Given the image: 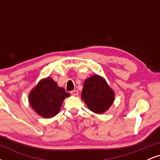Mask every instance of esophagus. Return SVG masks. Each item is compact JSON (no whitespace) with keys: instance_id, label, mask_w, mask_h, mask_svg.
<instances>
[{"instance_id":"obj_1","label":"esophagus","mask_w":160,"mask_h":160,"mask_svg":"<svg viewBox=\"0 0 160 160\" xmlns=\"http://www.w3.org/2000/svg\"><path fill=\"white\" fill-rule=\"evenodd\" d=\"M71 94L72 95H74V96H76V95H78V91L77 90V89H75V90H73L71 92Z\"/></svg>"}]
</instances>
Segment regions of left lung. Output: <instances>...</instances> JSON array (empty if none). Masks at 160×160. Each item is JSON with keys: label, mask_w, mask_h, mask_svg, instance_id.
<instances>
[{"label": "left lung", "mask_w": 160, "mask_h": 160, "mask_svg": "<svg viewBox=\"0 0 160 160\" xmlns=\"http://www.w3.org/2000/svg\"><path fill=\"white\" fill-rule=\"evenodd\" d=\"M81 98L91 111L102 114L113 104L115 93L104 78L95 74L84 81Z\"/></svg>", "instance_id": "left-lung-1"}]
</instances>
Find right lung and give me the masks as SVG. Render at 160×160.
Instances as JSON below:
<instances>
[{"label":"right lung","instance_id":"1","mask_svg":"<svg viewBox=\"0 0 160 160\" xmlns=\"http://www.w3.org/2000/svg\"><path fill=\"white\" fill-rule=\"evenodd\" d=\"M65 89L59 87L50 78L42 79L29 93L30 105L43 118H52L61 109L63 101L69 97Z\"/></svg>","mask_w":160,"mask_h":160}]
</instances>
